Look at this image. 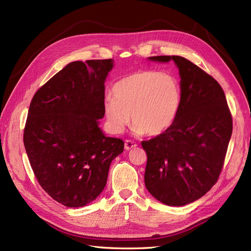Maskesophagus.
Wrapping results in <instances>:
<instances>
[{
  "label": "esophagus",
  "mask_w": 251,
  "mask_h": 251,
  "mask_svg": "<svg viewBox=\"0 0 251 251\" xmlns=\"http://www.w3.org/2000/svg\"><path fill=\"white\" fill-rule=\"evenodd\" d=\"M136 147H137V144H136V142H134L133 140H126L125 141V149L126 150H131Z\"/></svg>",
  "instance_id": "34e87169"
}]
</instances>
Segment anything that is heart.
<instances>
[{
	"label": "heart",
	"instance_id": "obj_1",
	"mask_svg": "<svg viewBox=\"0 0 251 251\" xmlns=\"http://www.w3.org/2000/svg\"><path fill=\"white\" fill-rule=\"evenodd\" d=\"M103 109L109 127L121 133L130 121L137 135L157 136L172 126L181 104V89L173 75L140 71L118 80Z\"/></svg>",
	"mask_w": 251,
	"mask_h": 251
}]
</instances>
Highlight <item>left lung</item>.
Instances as JSON below:
<instances>
[{
	"label": "left lung",
	"mask_w": 251,
	"mask_h": 251,
	"mask_svg": "<svg viewBox=\"0 0 251 251\" xmlns=\"http://www.w3.org/2000/svg\"><path fill=\"white\" fill-rule=\"evenodd\" d=\"M174 60L181 77V104L172 126L141 146L148 162L144 183L151 195L170 206L200 199L221 174L232 133V117L220 83L201 68L177 55L151 56Z\"/></svg>",
	"instance_id": "1"
}]
</instances>
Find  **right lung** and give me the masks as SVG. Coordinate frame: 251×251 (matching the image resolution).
<instances>
[{
  "label": "right lung",
  "mask_w": 251,
  "mask_h": 251,
  "mask_svg": "<svg viewBox=\"0 0 251 251\" xmlns=\"http://www.w3.org/2000/svg\"><path fill=\"white\" fill-rule=\"evenodd\" d=\"M112 68L111 58L68 64L30 102L23 138L30 165L44 191L67 207L95 200L112 160L124 151L123 140L98 126Z\"/></svg>",
  "instance_id": "1"
}]
</instances>
